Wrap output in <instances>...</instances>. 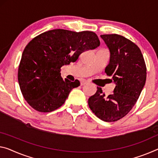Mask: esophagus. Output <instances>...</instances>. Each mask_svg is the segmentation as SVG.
Wrapping results in <instances>:
<instances>
[{
	"mask_svg": "<svg viewBox=\"0 0 158 158\" xmlns=\"http://www.w3.org/2000/svg\"><path fill=\"white\" fill-rule=\"evenodd\" d=\"M87 83V82L86 81H85V80H82V81H81V85H85Z\"/></svg>",
	"mask_w": 158,
	"mask_h": 158,
	"instance_id": "1",
	"label": "esophagus"
}]
</instances>
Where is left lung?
I'll return each instance as SVG.
<instances>
[{"mask_svg":"<svg viewBox=\"0 0 158 158\" xmlns=\"http://www.w3.org/2000/svg\"><path fill=\"white\" fill-rule=\"evenodd\" d=\"M100 37L110 52L105 73L116 87L107 98L98 87L88 105L101 120L112 122L125 116L136 103L146 81V65L140 48L131 40L116 34Z\"/></svg>","mask_w":158,"mask_h":158,"instance_id":"8db88e82","label":"left lung"}]
</instances>
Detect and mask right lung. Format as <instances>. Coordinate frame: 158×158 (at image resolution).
<instances>
[{
	"mask_svg": "<svg viewBox=\"0 0 158 158\" xmlns=\"http://www.w3.org/2000/svg\"><path fill=\"white\" fill-rule=\"evenodd\" d=\"M99 44L98 35L89 31L56 29L32 39L23 51L18 73L20 90L27 103L40 112L61 106L80 82L63 79L60 68L76 62L82 52Z\"/></svg>",
	"mask_w": 158,
	"mask_h": 158,
	"instance_id": "right-lung-1",
	"label": "right lung"
}]
</instances>
